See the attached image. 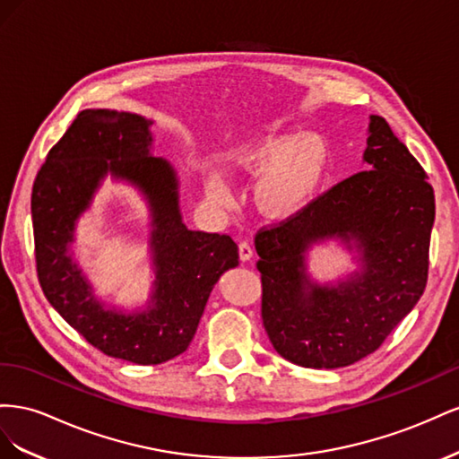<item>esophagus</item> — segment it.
<instances>
[{"instance_id":"esophagus-1","label":"esophagus","mask_w":459,"mask_h":459,"mask_svg":"<svg viewBox=\"0 0 459 459\" xmlns=\"http://www.w3.org/2000/svg\"><path fill=\"white\" fill-rule=\"evenodd\" d=\"M238 254H240V259H242V261H250V259H252V255H254L252 246L247 244V242H240V246H238Z\"/></svg>"}]
</instances>
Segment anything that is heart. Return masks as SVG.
<instances>
[{"instance_id":"1","label":"heart","mask_w":459,"mask_h":459,"mask_svg":"<svg viewBox=\"0 0 459 459\" xmlns=\"http://www.w3.org/2000/svg\"><path fill=\"white\" fill-rule=\"evenodd\" d=\"M329 165V148L316 133L292 134L265 130L230 153L229 171L259 175L254 185V204L261 215L274 221L290 219L316 198ZM212 200L229 202V188L219 177L205 182Z\"/></svg>"}]
</instances>
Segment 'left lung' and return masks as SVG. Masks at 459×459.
I'll list each match as a JSON object with an SVG mask.
<instances>
[{
	"label": "left lung",
	"instance_id": "obj_1",
	"mask_svg": "<svg viewBox=\"0 0 459 459\" xmlns=\"http://www.w3.org/2000/svg\"><path fill=\"white\" fill-rule=\"evenodd\" d=\"M368 134V171L255 237L264 326L273 348L302 368L336 369L369 356L427 284L433 186L383 117H369ZM326 241L342 245L357 269L319 283L307 255Z\"/></svg>",
	"mask_w": 459,
	"mask_h": 459
}]
</instances>
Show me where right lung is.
Listing matches in <instances>:
<instances>
[{
	"label": "right lung",
	"instance_id": "right-lung-1",
	"mask_svg": "<svg viewBox=\"0 0 459 459\" xmlns=\"http://www.w3.org/2000/svg\"><path fill=\"white\" fill-rule=\"evenodd\" d=\"M153 121L84 109L49 150L32 188L38 279L59 316L111 358L157 365L186 351L221 274L238 265L227 234L190 230L178 207V175L153 155ZM106 178L136 189L149 205L154 282L134 310L97 298L74 259L77 222Z\"/></svg>",
	"mask_w": 459,
	"mask_h": 459
}]
</instances>
